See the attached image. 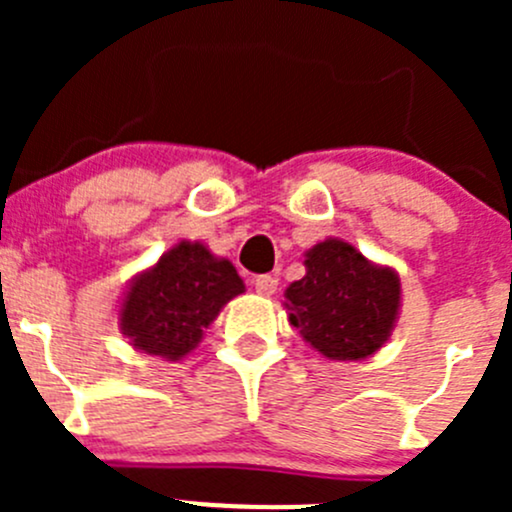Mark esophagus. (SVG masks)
Here are the masks:
<instances>
[{
  "mask_svg": "<svg viewBox=\"0 0 512 512\" xmlns=\"http://www.w3.org/2000/svg\"><path fill=\"white\" fill-rule=\"evenodd\" d=\"M252 285H255V292L262 294V297H270V294L277 292V277L272 275H260L252 280Z\"/></svg>",
  "mask_w": 512,
  "mask_h": 512,
  "instance_id": "esophagus-1",
  "label": "esophagus"
}]
</instances>
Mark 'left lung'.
Wrapping results in <instances>:
<instances>
[{"mask_svg": "<svg viewBox=\"0 0 512 512\" xmlns=\"http://www.w3.org/2000/svg\"><path fill=\"white\" fill-rule=\"evenodd\" d=\"M304 267L307 275L285 289L289 324L304 342L332 361L379 352L399 319V272L366 260L339 237L309 247Z\"/></svg>", "mask_w": 512, "mask_h": 512, "instance_id": "obj_1", "label": "left lung"}]
</instances>
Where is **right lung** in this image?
Instances as JSON below:
<instances>
[{"mask_svg":"<svg viewBox=\"0 0 512 512\" xmlns=\"http://www.w3.org/2000/svg\"><path fill=\"white\" fill-rule=\"evenodd\" d=\"M245 292L230 260L203 242L180 240L123 292L118 327L136 352L180 361L203 339L220 309Z\"/></svg>","mask_w":512,"mask_h":512,"instance_id":"obj_1","label":"right lung"}]
</instances>
